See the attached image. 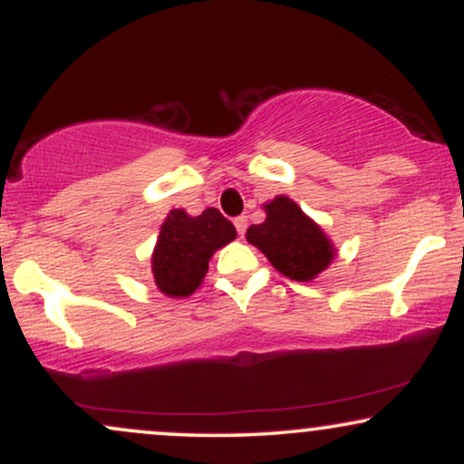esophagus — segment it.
<instances>
[{"mask_svg": "<svg viewBox=\"0 0 464 464\" xmlns=\"http://www.w3.org/2000/svg\"><path fill=\"white\" fill-rule=\"evenodd\" d=\"M233 225H236V228H237L239 236H244V233H246V227H248L246 216H237L236 220H233Z\"/></svg>", "mask_w": 464, "mask_h": 464, "instance_id": "esophagus-1", "label": "esophagus"}]
</instances>
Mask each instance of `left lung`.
I'll return each mask as SVG.
<instances>
[{"label": "left lung", "mask_w": 464, "mask_h": 464, "mask_svg": "<svg viewBox=\"0 0 464 464\" xmlns=\"http://www.w3.org/2000/svg\"><path fill=\"white\" fill-rule=\"evenodd\" d=\"M266 220L248 227V244L257 246L281 275L292 281L316 279L334 262L335 248L327 233L287 196L264 205Z\"/></svg>", "instance_id": "8db88e82"}]
</instances>
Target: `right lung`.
Segmentation results:
<instances>
[{
    "label": "right lung",
    "mask_w": 464,
    "mask_h": 464,
    "mask_svg": "<svg viewBox=\"0 0 464 464\" xmlns=\"http://www.w3.org/2000/svg\"><path fill=\"white\" fill-rule=\"evenodd\" d=\"M236 237V227L214 207L200 216L172 209L152 250L154 284L169 299L194 295L209 270L211 255Z\"/></svg>",
    "instance_id": "1"
}]
</instances>
